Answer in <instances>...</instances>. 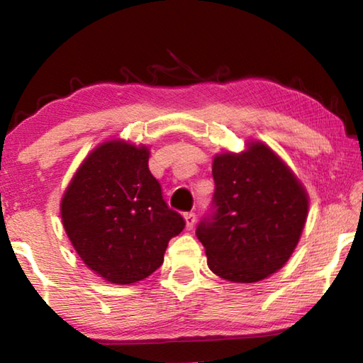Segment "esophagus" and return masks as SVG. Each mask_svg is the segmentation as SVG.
I'll use <instances>...</instances> for the list:
<instances>
[{
	"mask_svg": "<svg viewBox=\"0 0 363 363\" xmlns=\"http://www.w3.org/2000/svg\"><path fill=\"white\" fill-rule=\"evenodd\" d=\"M184 219H186V229L192 230L194 225H195V220H196V214L194 211L186 213V214H184Z\"/></svg>",
	"mask_w": 363,
	"mask_h": 363,
	"instance_id": "obj_1",
	"label": "esophagus"
}]
</instances>
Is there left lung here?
<instances>
[{
	"mask_svg": "<svg viewBox=\"0 0 363 363\" xmlns=\"http://www.w3.org/2000/svg\"><path fill=\"white\" fill-rule=\"evenodd\" d=\"M211 216L196 227L208 267L220 279L255 284L285 266L303 233L309 196L269 145L247 143L240 153L213 160Z\"/></svg>",
	"mask_w": 363,
	"mask_h": 363,
	"instance_id": "obj_1",
	"label": "left lung"
}]
</instances>
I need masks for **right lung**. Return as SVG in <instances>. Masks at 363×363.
<instances>
[{
	"mask_svg": "<svg viewBox=\"0 0 363 363\" xmlns=\"http://www.w3.org/2000/svg\"><path fill=\"white\" fill-rule=\"evenodd\" d=\"M149 147L123 139L97 145L67 186L60 216L82 261L104 280L130 285L163 264L184 219L164 203Z\"/></svg>",
	"mask_w": 363,
	"mask_h": 363,
	"instance_id": "add662e5",
	"label": "right lung"
}]
</instances>
